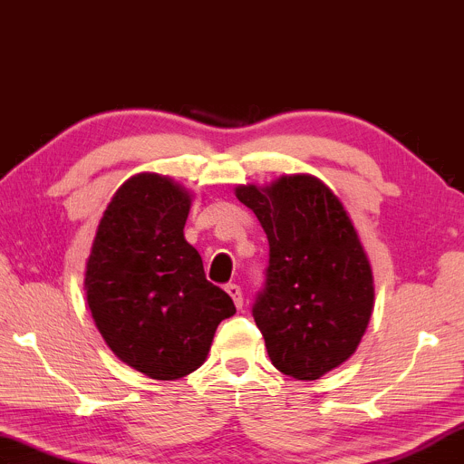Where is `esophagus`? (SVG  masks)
I'll list each match as a JSON object with an SVG mask.
<instances>
[{"mask_svg":"<svg viewBox=\"0 0 464 464\" xmlns=\"http://www.w3.org/2000/svg\"><path fill=\"white\" fill-rule=\"evenodd\" d=\"M225 290H227V295L233 298L235 306L241 310V308H243V293H241V286H237V285H227V286H225Z\"/></svg>","mask_w":464,"mask_h":464,"instance_id":"34e87169","label":"esophagus"}]
</instances>
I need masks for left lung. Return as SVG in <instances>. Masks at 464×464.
Instances as JSON below:
<instances>
[{"label":"left lung","mask_w":464,"mask_h":464,"mask_svg":"<svg viewBox=\"0 0 464 464\" xmlns=\"http://www.w3.org/2000/svg\"><path fill=\"white\" fill-rule=\"evenodd\" d=\"M235 196L268 239L265 286L253 318L273 365L318 380L358 348L373 310L368 256L340 199L312 176H283Z\"/></svg>","instance_id":"8db88e82"}]
</instances>
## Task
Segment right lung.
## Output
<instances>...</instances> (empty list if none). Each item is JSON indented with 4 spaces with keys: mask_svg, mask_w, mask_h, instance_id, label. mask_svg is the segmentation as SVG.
<instances>
[{
    "mask_svg": "<svg viewBox=\"0 0 464 464\" xmlns=\"http://www.w3.org/2000/svg\"><path fill=\"white\" fill-rule=\"evenodd\" d=\"M189 193L138 174L114 193L86 263L84 290L109 348L152 380H178L206 362L231 296L211 285L186 241Z\"/></svg>",
    "mask_w": 464,
    "mask_h": 464,
    "instance_id": "right-lung-1",
    "label": "right lung"
}]
</instances>
